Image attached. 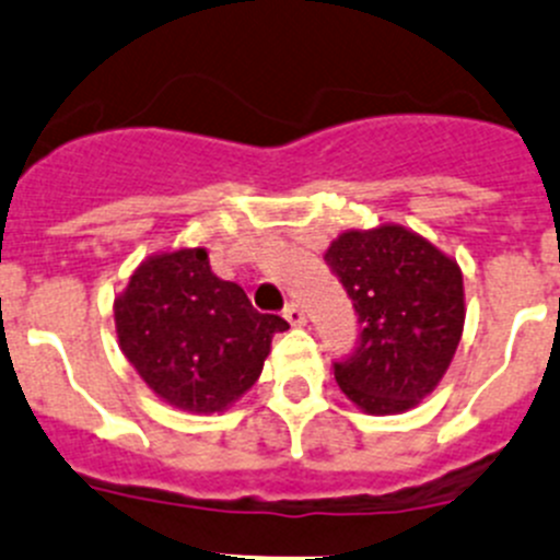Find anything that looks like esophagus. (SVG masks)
Instances as JSON below:
<instances>
[{
  "label": "esophagus",
  "mask_w": 560,
  "mask_h": 560,
  "mask_svg": "<svg viewBox=\"0 0 560 560\" xmlns=\"http://www.w3.org/2000/svg\"><path fill=\"white\" fill-rule=\"evenodd\" d=\"M284 319L290 325H306V314H303V308L298 306V303H287V306H284Z\"/></svg>",
  "instance_id": "obj_1"
}]
</instances>
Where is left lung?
<instances>
[{
    "mask_svg": "<svg viewBox=\"0 0 560 560\" xmlns=\"http://www.w3.org/2000/svg\"><path fill=\"white\" fill-rule=\"evenodd\" d=\"M325 262L361 325L355 350L334 363L339 388L372 416L416 407L441 383L463 336L459 265L396 224L345 232Z\"/></svg>",
    "mask_w": 560,
    "mask_h": 560,
    "instance_id": "left-lung-1",
    "label": "left lung"
}]
</instances>
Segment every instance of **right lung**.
<instances>
[{
	"instance_id": "right-lung-1",
	"label": "right lung",
	"mask_w": 560,
	"mask_h": 560,
	"mask_svg": "<svg viewBox=\"0 0 560 560\" xmlns=\"http://www.w3.org/2000/svg\"><path fill=\"white\" fill-rule=\"evenodd\" d=\"M119 347L164 401L219 412L262 374L279 314H259L243 287L210 270L205 248L155 254L114 301Z\"/></svg>"
}]
</instances>
